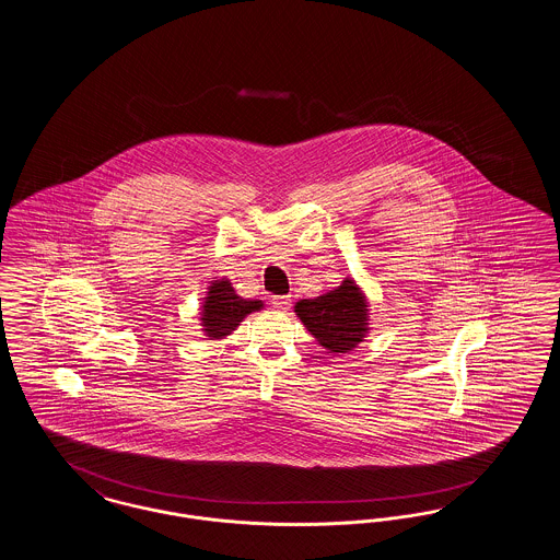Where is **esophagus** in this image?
Returning a JSON list of instances; mask_svg holds the SVG:
<instances>
[{"label":"esophagus","mask_w":560,"mask_h":560,"mask_svg":"<svg viewBox=\"0 0 560 560\" xmlns=\"http://www.w3.org/2000/svg\"><path fill=\"white\" fill-rule=\"evenodd\" d=\"M272 306L279 311H288L292 306V295H272Z\"/></svg>","instance_id":"1"}]
</instances>
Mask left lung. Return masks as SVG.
Instances as JSON below:
<instances>
[{
	"instance_id": "8db88e82",
	"label": "left lung",
	"mask_w": 560,
	"mask_h": 560,
	"mask_svg": "<svg viewBox=\"0 0 560 560\" xmlns=\"http://www.w3.org/2000/svg\"><path fill=\"white\" fill-rule=\"evenodd\" d=\"M295 313L329 352L352 350L368 331V304L350 279L315 300H300Z\"/></svg>"
}]
</instances>
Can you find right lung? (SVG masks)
<instances>
[{
  "instance_id": "right-lung-1",
  "label": "right lung",
  "mask_w": 560,
  "mask_h": 560,
  "mask_svg": "<svg viewBox=\"0 0 560 560\" xmlns=\"http://www.w3.org/2000/svg\"><path fill=\"white\" fill-rule=\"evenodd\" d=\"M262 302L245 300L233 290L229 281L212 283L203 304V325L210 338L229 336L241 319L254 311H260Z\"/></svg>"
}]
</instances>
